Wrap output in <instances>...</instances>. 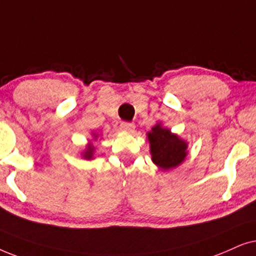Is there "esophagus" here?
<instances>
[{
    "mask_svg": "<svg viewBox=\"0 0 256 256\" xmlns=\"http://www.w3.org/2000/svg\"><path fill=\"white\" fill-rule=\"evenodd\" d=\"M136 125L134 122H122L120 124V130L125 131V132H134V131Z\"/></svg>",
    "mask_w": 256,
    "mask_h": 256,
    "instance_id": "1",
    "label": "esophagus"
}]
</instances>
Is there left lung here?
I'll use <instances>...</instances> for the list:
<instances>
[{
    "label": "left lung",
    "mask_w": 256,
    "mask_h": 256,
    "mask_svg": "<svg viewBox=\"0 0 256 256\" xmlns=\"http://www.w3.org/2000/svg\"><path fill=\"white\" fill-rule=\"evenodd\" d=\"M152 162L162 171L179 166L187 156V142L162 124L153 126L148 134Z\"/></svg>",
    "instance_id": "left-lung-1"
}]
</instances>
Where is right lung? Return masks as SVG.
<instances>
[{
	"label": "right lung",
	"mask_w": 256,
	"mask_h": 256,
	"mask_svg": "<svg viewBox=\"0 0 256 256\" xmlns=\"http://www.w3.org/2000/svg\"><path fill=\"white\" fill-rule=\"evenodd\" d=\"M97 138V136H94V139ZM94 148L91 144H88V146H86V150H85V151L83 152V158L84 159H88V160H90V159H92V156H94Z\"/></svg>",
	"instance_id": "1"
}]
</instances>
